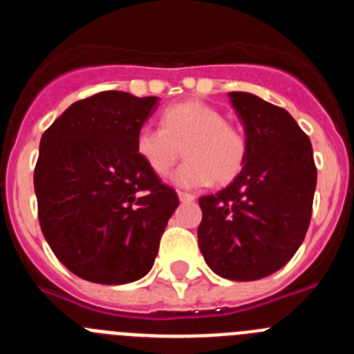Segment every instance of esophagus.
<instances>
[{
  "label": "esophagus",
  "instance_id": "esophagus-1",
  "mask_svg": "<svg viewBox=\"0 0 354 354\" xmlns=\"http://www.w3.org/2000/svg\"><path fill=\"white\" fill-rule=\"evenodd\" d=\"M179 200L180 202H193V200H195V195L186 192H179Z\"/></svg>",
  "mask_w": 354,
  "mask_h": 354
}]
</instances>
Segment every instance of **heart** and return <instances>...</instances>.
<instances>
[{
    "instance_id": "b5f03b06",
    "label": "heart",
    "mask_w": 354,
    "mask_h": 354,
    "mask_svg": "<svg viewBox=\"0 0 354 354\" xmlns=\"http://www.w3.org/2000/svg\"><path fill=\"white\" fill-rule=\"evenodd\" d=\"M161 127H140L134 149L143 165L158 177H167L186 156L175 174L183 187L228 184L241 174L248 158L245 133L227 122L220 109L202 101L168 106L161 113Z\"/></svg>"
}]
</instances>
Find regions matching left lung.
I'll list each match as a JSON object with an SVG mask.
<instances>
[{"mask_svg":"<svg viewBox=\"0 0 354 354\" xmlns=\"http://www.w3.org/2000/svg\"><path fill=\"white\" fill-rule=\"evenodd\" d=\"M248 158L232 183L200 196L198 246L220 277L250 282L287 264L310 225L317 168L312 143L283 108L230 92Z\"/></svg>","mask_w":354,"mask_h":354,"instance_id":"left-lung-1","label":"left lung"}]
</instances>
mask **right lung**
<instances>
[{
	"label": "right lung",
	"instance_id": "right-lung-1",
	"mask_svg": "<svg viewBox=\"0 0 354 354\" xmlns=\"http://www.w3.org/2000/svg\"><path fill=\"white\" fill-rule=\"evenodd\" d=\"M158 97L108 90L68 106L40 138L35 184L42 234L83 280L145 277L179 196L143 165L134 138Z\"/></svg>",
	"mask_w": 354,
	"mask_h": 354
}]
</instances>
